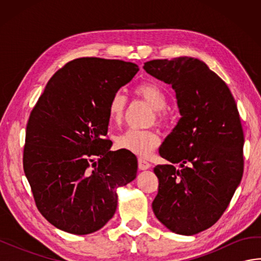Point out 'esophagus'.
Listing matches in <instances>:
<instances>
[{
  "mask_svg": "<svg viewBox=\"0 0 261 261\" xmlns=\"http://www.w3.org/2000/svg\"><path fill=\"white\" fill-rule=\"evenodd\" d=\"M138 166H139V168L141 169V170H146V169H149L150 168V164H149L148 162H146V160H143V159H139L138 160Z\"/></svg>",
  "mask_w": 261,
  "mask_h": 261,
  "instance_id": "obj_1",
  "label": "esophagus"
}]
</instances>
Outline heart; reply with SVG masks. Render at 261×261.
Listing matches in <instances>:
<instances>
[{
  "mask_svg": "<svg viewBox=\"0 0 261 261\" xmlns=\"http://www.w3.org/2000/svg\"><path fill=\"white\" fill-rule=\"evenodd\" d=\"M136 94L147 101L156 110L159 122H166L168 118L166 105H167V94L162 86L156 83L145 82L135 88ZM125 97L120 92L114 93L108 104V118L111 123L119 124L123 118L125 109ZM160 142L159 136L151 130L129 129L116 138L115 143L120 149L137 154L139 157H148Z\"/></svg>",
  "mask_w": 261,
  "mask_h": 261,
  "instance_id": "heart-1",
  "label": "heart"
}]
</instances>
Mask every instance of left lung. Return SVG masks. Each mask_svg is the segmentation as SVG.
Returning <instances> with one entry per match:
<instances>
[{"label":"left lung","instance_id":"left-lung-1","mask_svg":"<svg viewBox=\"0 0 261 261\" xmlns=\"http://www.w3.org/2000/svg\"><path fill=\"white\" fill-rule=\"evenodd\" d=\"M143 69L171 85L181 115L159 149L171 164L153 168L159 180L153 213L171 232L196 234L222 216L242 178L245 139L237 104L199 59H154Z\"/></svg>","mask_w":261,"mask_h":261}]
</instances>
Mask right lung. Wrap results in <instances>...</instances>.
Listing matches in <instances>:
<instances>
[{
    "mask_svg": "<svg viewBox=\"0 0 261 261\" xmlns=\"http://www.w3.org/2000/svg\"><path fill=\"white\" fill-rule=\"evenodd\" d=\"M123 60L77 58L49 80L27 124L23 169L43 218L73 234L112 219L116 190L136 178L138 160L111 151L108 104L138 73Z\"/></svg>",
    "mask_w": 261,
    "mask_h": 261,
    "instance_id": "1",
    "label": "right lung"
}]
</instances>
